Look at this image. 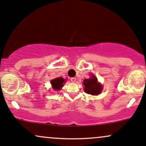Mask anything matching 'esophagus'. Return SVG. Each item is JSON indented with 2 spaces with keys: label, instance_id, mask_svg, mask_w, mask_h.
Instances as JSON below:
<instances>
[{
  "label": "esophagus",
  "instance_id": "34e87169",
  "mask_svg": "<svg viewBox=\"0 0 146 146\" xmlns=\"http://www.w3.org/2000/svg\"><path fill=\"white\" fill-rule=\"evenodd\" d=\"M76 78H75V77H72V78H70V80H71V81L72 82H74L75 81H76Z\"/></svg>",
  "mask_w": 146,
  "mask_h": 146
}]
</instances>
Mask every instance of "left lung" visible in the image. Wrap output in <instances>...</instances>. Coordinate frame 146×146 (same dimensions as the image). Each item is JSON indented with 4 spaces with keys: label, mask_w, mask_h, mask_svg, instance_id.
<instances>
[{
    "label": "left lung",
    "mask_w": 146,
    "mask_h": 146,
    "mask_svg": "<svg viewBox=\"0 0 146 146\" xmlns=\"http://www.w3.org/2000/svg\"><path fill=\"white\" fill-rule=\"evenodd\" d=\"M84 92L92 95H98L102 92V86L98 82V79L95 76L90 78L84 79L83 81Z\"/></svg>",
    "instance_id": "8db88e82"
}]
</instances>
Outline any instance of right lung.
I'll return each mask as SVG.
<instances>
[{"label": "right lung", "mask_w": 146, "mask_h": 146, "mask_svg": "<svg viewBox=\"0 0 146 146\" xmlns=\"http://www.w3.org/2000/svg\"><path fill=\"white\" fill-rule=\"evenodd\" d=\"M51 82L53 89L58 90L59 91L63 87L65 81L64 79L63 78H57L54 79V80H52Z\"/></svg>", "instance_id": "right-lung-1"}]
</instances>
